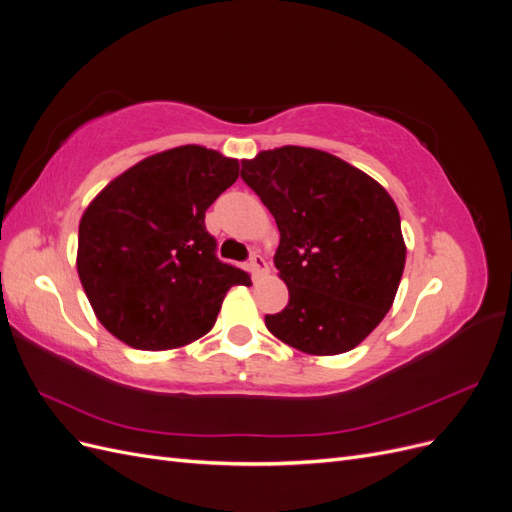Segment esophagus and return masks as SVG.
I'll use <instances>...</instances> for the list:
<instances>
[{"instance_id": "obj_1", "label": "esophagus", "mask_w": 512, "mask_h": 512, "mask_svg": "<svg viewBox=\"0 0 512 512\" xmlns=\"http://www.w3.org/2000/svg\"><path fill=\"white\" fill-rule=\"evenodd\" d=\"M250 271L254 273V277H258V275H262V273H267V271H269V265H267L265 256L254 252V254L250 256Z\"/></svg>"}]
</instances>
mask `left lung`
<instances>
[{"instance_id": "obj_1", "label": "left lung", "mask_w": 512, "mask_h": 512, "mask_svg": "<svg viewBox=\"0 0 512 512\" xmlns=\"http://www.w3.org/2000/svg\"><path fill=\"white\" fill-rule=\"evenodd\" d=\"M280 230L288 305L267 329L307 354L359 346L389 312L406 265L399 211L378 181L327 151L286 145L241 162Z\"/></svg>"}]
</instances>
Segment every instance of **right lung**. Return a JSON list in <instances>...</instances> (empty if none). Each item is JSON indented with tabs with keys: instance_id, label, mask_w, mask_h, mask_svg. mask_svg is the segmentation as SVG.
Segmentation results:
<instances>
[{
	"instance_id": "1",
	"label": "right lung",
	"mask_w": 512,
	"mask_h": 512,
	"mask_svg": "<svg viewBox=\"0 0 512 512\" xmlns=\"http://www.w3.org/2000/svg\"><path fill=\"white\" fill-rule=\"evenodd\" d=\"M239 177V162L183 145L134 164L91 200L79 226L81 284L108 333L138 350H170L209 333L230 286L205 211Z\"/></svg>"
}]
</instances>
